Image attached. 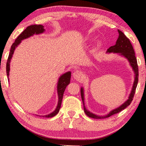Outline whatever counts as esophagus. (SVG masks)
I'll list each match as a JSON object with an SVG mask.
<instances>
[{"instance_id":"esophagus-1","label":"esophagus","mask_w":146,"mask_h":146,"mask_svg":"<svg viewBox=\"0 0 146 146\" xmlns=\"http://www.w3.org/2000/svg\"><path fill=\"white\" fill-rule=\"evenodd\" d=\"M72 76L73 78L75 80H80L82 78V73L81 71L79 70H76L73 72Z\"/></svg>"}]
</instances>
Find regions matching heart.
Listing matches in <instances>:
<instances>
[{
	"mask_svg": "<svg viewBox=\"0 0 146 146\" xmlns=\"http://www.w3.org/2000/svg\"><path fill=\"white\" fill-rule=\"evenodd\" d=\"M98 46H99V44H98Z\"/></svg>",
	"mask_w": 146,
	"mask_h": 146,
	"instance_id": "1",
	"label": "heart"
}]
</instances>
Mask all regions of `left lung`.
Returning <instances> with one entry per match:
<instances>
[{
    "label": "left lung",
    "instance_id": "obj_1",
    "mask_svg": "<svg viewBox=\"0 0 146 146\" xmlns=\"http://www.w3.org/2000/svg\"><path fill=\"white\" fill-rule=\"evenodd\" d=\"M119 33V36L117 38L115 44L112 46H110L106 52L107 53H119V55L122 56L124 58H125L128 62H129V64L132 68V70L134 72V82H133L132 88H131V91L129 94L128 99L123 104L119 106L118 108H115L114 110L110 111L107 115H96L94 113H92L89 110H88L86 108L85 106V103H84V88L82 87L81 88L80 90V93H81V97L82 100L83 102V105H84V110L86 114L90 117L94 119H103L106 118V117H108L111 115H112L115 113H119V111H121L123 110H124L125 108H127L128 106L130 104L131 101H132L133 96H134L135 89H136L137 82H138V66H137V59L135 58V52L133 48L132 45L129 41V40L125 36L124 34L122 32L117 30Z\"/></svg>",
    "mask_w": 146,
    "mask_h": 146
}]
</instances>
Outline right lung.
Returning a JSON list of instances; mask_svg holds the SVG:
<instances>
[{"label":"right lung","instance_id":"obj_1","mask_svg":"<svg viewBox=\"0 0 146 146\" xmlns=\"http://www.w3.org/2000/svg\"><path fill=\"white\" fill-rule=\"evenodd\" d=\"M44 26L41 25H33L31 26H29L15 40V42L11 46V50H10V53L9 55V58H8L7 62V74L8 77V80L9 81V72H10V63H11V60L13 57V55L15 52L16 48L21 44V41L23 40L27 39L28 38L33 36L35 35H40V34H42L45 31V29H44ZM70 78H71V72H67L62 75H61L58 78V81L57 83V92H58V101L57 106L55 110L53 111L52 112L49 113L48 115H42V117H54V115L57 114L59 112L60 109L61 107L62 101L63 98V94L66 88L70 82ZM41 116V115H40Z\"/></svg>","mask_w":146,"mask_h":146}]
</instances>
